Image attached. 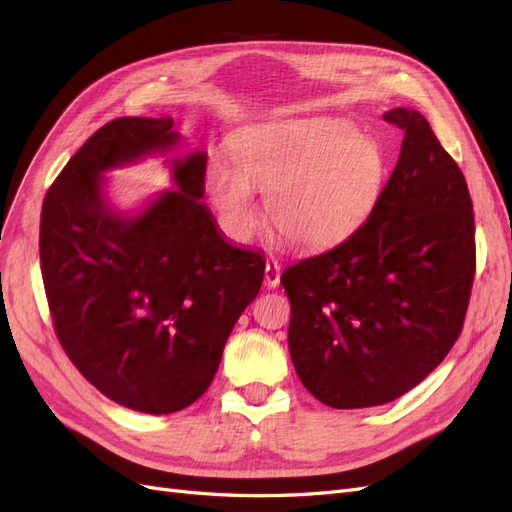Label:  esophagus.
<instances>
[{
    "label": "esophagus",
    "mask_w": 512,
    "mask_h": 512,
    "mask_svg": "<svg viewBox=\"0 0 512 512\" xmlns=\"http://www.w3.org/2000/svg\"><path fill=\"white\" fill-rule=\"evenodd\" d=\"M264 281H266V285H268L270 289H274L276 285H279V281H281V266H279V261H276V259H268V261H266V276H264Z\"/></svg>",
    "instance_id": "34e87169"
}]
</instances>
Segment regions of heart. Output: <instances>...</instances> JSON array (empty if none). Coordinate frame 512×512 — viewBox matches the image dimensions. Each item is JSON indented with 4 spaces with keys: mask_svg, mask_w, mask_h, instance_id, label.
I'll return each instance as SVG.
<instances>
[{
    "mask_svg": "<svg viewBox=\"0 0 512 512\" xmlns=\"http://www.w3.org/2000/svg\"><path fill=\"white\" fill-rule=\"evenodd\" d=\"M233 169L214 163L206 191L236 236L257 225L251 191L266 195L276 236L300 248L339 244L375 210L386 180L377 141L343 122L268 126L233 143Z\"/></svg>",
    "mask_w": 512,
    "mask_h": 512,
    "instance_id": "1",
    "label": "heart"
}]
</instances>
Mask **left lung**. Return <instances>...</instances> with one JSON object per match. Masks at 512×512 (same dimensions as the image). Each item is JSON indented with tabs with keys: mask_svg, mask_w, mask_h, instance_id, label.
<instances>
[{
	"mask_svg": "<svg viewBox=\"0 0 512 512\" xmlns=\"http://www.w3.org/2000/svg\"><path fill=\"white\" fill-rule=\"evenodd\" d=\"M401 154L375 210L345 242L285 268L289 354L304 388L337 410L418 386L463 330L476 272L472 197L414 109H392Z\"/></svg>",
	"mask_w": 512,
	"mask_h": 512,
	"instance_id": "1",
	"label": "left lung"
}]
</instances>
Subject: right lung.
I'll return each mask as SVG.
<instances>
[{"mask_svg": "<svg viewBox=\"0 0 512 512\" xmlns=\"http://www.w3.org/2000/svg\"><path fill=\"white\" fill-rule=\"evenodd\" d=\"M178 143L171 118H118L87 139L42 201L40 268L66 356L105 397L171 414L212 384L266 259L231 246L203 206V152L173 163L178 191L113 212L102 171Z\"/></svg>", "mask_w": 512, "mask_h": 512, "instance_id": "obj_1", "label": "right lung"}]
</instances>
